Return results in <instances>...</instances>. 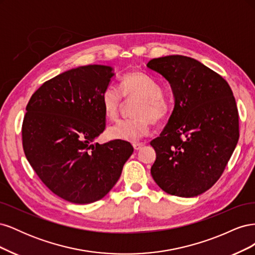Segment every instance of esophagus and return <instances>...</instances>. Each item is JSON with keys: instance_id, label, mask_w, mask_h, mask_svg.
<instances>
[{"instance_id": "1", "label": "esophagus", "mask_w": 255, "mask_h": 255, "mask_svg": "<svg viewBox=\"0 0 255 255\" xmlns=\"http://www.w3.org/2000/svg\"><path fill=\"white\" fill-rule=\"evenodd\" d=\"M142 143H140V142H135V143H133V146H134V149L136 150V151H138V150H140L141 148H142Z\"/></svg>"}]
</instances>
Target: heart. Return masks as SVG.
Masks as SVG:
<instances>
[{
	"instance_id": "b5f03b06",
	"label": "heart",
	"mask_w": 255,
	"mask_h": 255,
	"mask_svg": "<svg viewBox=\"0 0 255 255\" xmlns=\"http://www.w3.org/2000/svg\"><path fill=\"white\" fill-rule=\"evenodd\" d=\"M161 84L152 75L141 71H130L121 78L120 89L113 85L105 87L101 102L107 118L118 117L122 105V95L128 99L139 98L135 105L136 117L121 119L109 128L114 139L136 141L148 135L152 122L159 125L169 118L172 112V101L164 94Z\"/></svg>"
}]
</instances>
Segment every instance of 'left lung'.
Listing matches in <instances>:
<instances>
[{
  "label": "left lung",
  "mask_w": 255,
  "mask_h": 255,
  "mask_svg": "<svg viewBox=\"0 0 255 255\" xmlns=\"http://www.w3.org/2000/svg\"><path fill=\"white\" fill-rule=\"evenodd\" d=\"M148 68L170 83L175 104L150 144L156 152L153 180L167 194L190 198L219 180L239 138L238 111L228 82L182 55L153 58Z\"/></svg>",
  "instance_id": "1"
}]
</instances>
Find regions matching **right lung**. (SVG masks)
Segmentation results:
<instances>
[{
	"instance_id": "1",
	"label": "right lung",
	"mask_w": 255,
	"mask_h": 255,
	"mask_svg": "<svg viewBox=\"0 0 255 255\" xmlns=\"http://www.w3.org/2000/svg\"><path fill=\"white\" fill-rule=\"evenodd\" d=\"M113 75L109 66L71 69L44 82L26 105L25 156L45 186L69 202L88 204L105 197L134 151L119 139L95 142L105 129L101 96Z\"/></svg>"
}]
</instances>
